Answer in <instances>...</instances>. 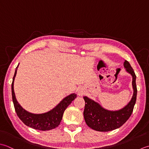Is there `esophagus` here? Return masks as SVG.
<instances>
[{
    "label": "esophagus",
    "instance_id": "esophagus-1",
    "mask_svg": "<svg viewBox=\"0 0 149 149\" xmlns=\"http://www.w3.org/2000/svg\"><path fill=\"white\" fill-rule=\"evenodd\" d=\"M84 93V91L82 89H79L78 91V95L79 96H82Z\"/></svg>",
    "mask_w": 149,
    "mask_h": 149
}]
</instances>
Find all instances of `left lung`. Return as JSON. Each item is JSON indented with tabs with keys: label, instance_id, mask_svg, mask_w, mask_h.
<instances>
[{
	"label": "left lung",
	"instance_id": "left-lung-1",
	"mask_svg": "<svg viewBox=\"0 0 149 149\" xmlns=\"http://www.w3.org/2000/svg\"><path fill=\"white\" fill-rule=\"evenodd\" d=\"M123 66L125 71L132 77V86L133 95L125 107L119 110H107L95 100L84 96L85 109L84 116L87 125L93 130L100 132H108L119 128L125 123L132 114L136 101L137 87L136 84V76L129 62L125 60Z\"/></svg>",
	"mask_w": 149,
	"mask_h": 149
}]
</instances>
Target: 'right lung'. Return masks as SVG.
I'll return each mask as SVG.
<instances>
[{
	"label": "right lung",
	"mask_w": 149,
	"mask_h": 149,
	"mask_svg": "<svg viewBox=\"0 0 149 149\" xmlns=\"http://www.w3.org/2000/svg\"><path fill=\"white\" fill-rule=\"evenodd\" d=\"M19 65L15 69V74L11 84L12 99L14 104L15 111L20 120L31 128L40 130H49L56 128L60 125L62 119L63 114L71 102L77 98V94L71 93L65 96L60 101L55 107L46 113L40 114H35L26 111L21 106L17 100L14 91V80L17 74Z\"/></svg>",
	"instance_id": "add662e5"
}]
</instances>
